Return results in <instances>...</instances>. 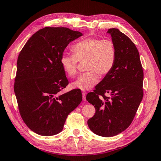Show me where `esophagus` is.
I'll use <instances>...</instances> for the list:
<instances>
[{
    "label": "esophagus",
    "instance_id": "esophagus-1",
    "mask_svg": "<svg viewBox=\"0 0 161 161\" xmlns=\"http://www.w3.org/2000/svg\"><path fill=\"white\" fill-rule=\"evenodd\" d=\"M82 99H83L84 101H86V92L82 91Z\"/></svg>",
    "mask_w": 161,
    "mask_h": 161
}]
</instances>
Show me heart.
Listing matches in <instances>:
<instances>
[{
	"label": "heart",
	"instance_id": "heart-1",
	"mask_svg": "<svg viewBox=\"0 0 161 161\" xmlns=\"http://www.w3.org/2000/svg\"><path fill=\"white\" fill-rule=\"evenodd\" d=\"M74 54L62 53L60 63L66 74L75 76L77 72L79 61L86 62L87 72L80 75L72 83V87L88 91L97 85L99 75H108L114 69L116 60V48L110 40L97 38L84 39L72 46Z\"/></svg>",
	"mask_w": 161,
	"mask_h": 161
}]
</instances>
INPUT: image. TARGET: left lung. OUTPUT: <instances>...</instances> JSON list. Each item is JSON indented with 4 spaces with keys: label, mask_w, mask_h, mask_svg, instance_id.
I'll return each instance as SVG.
<instances>
[{
    "label": "left lung",
    "mask_w": 161,
    "mask_h": 161,
    "mask_svg": "<svg viewBox=\"0 0 161 161\" xmlns=\"http://www.w3.org/2000/svg\"><path fill=\"white\" fill-rule=\"evenodd\" d=\"M107 33L115 44L116 60L95 90L86 95L96 110L87 124L95 134L112 137L127 129L134 119L143 98L144 72L138 49L130 39L116 28ZM105 93H109L111 98Z\"/></svg>",
    "instance_id": "left-lung-1"
}]
</instances>
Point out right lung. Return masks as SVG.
<instances>
[{"mask_svg": "<svg viewBox=\"0 0 161 161\" xmlns=\"http://www.w3.org/2000/svg\"><path fill=\"white\" fill-rule=\"evenodd\" d=\"M82 36L69 28L47 27L34 33L19 53L14 94L23 121L39 135L60 133L67 116L82 101L79 89L60 94L69 83L61 56L69 43Z\"/></svg>", "mask_w": 161, "mask_h": 161, "instance_id": "add662e5", "label": "right lung"}]
</instances>
